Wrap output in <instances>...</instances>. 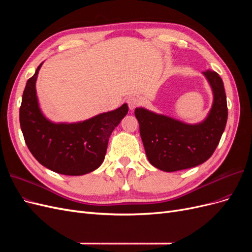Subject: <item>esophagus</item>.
I'll list each match as a JSON object with an SVG mask.
<instances>
[{
	"label": "esophagus",
	"instance_id": "esophagus-1",
	"mask_svg": "<svg viewBox=\"0 0 252 252\" xmlns=\"http://www.w3.org/2000/svg\"><path fill=\"white\" fill-rule=\"evenodd\" d=\"M141 98L139 96H131L129 97L127 100L128 103V107L130 110H133L135 107H138V106L141 104Z\"/></svg>",
	"mask_w": 252,
	"mask_h": 252
}]
</instances>
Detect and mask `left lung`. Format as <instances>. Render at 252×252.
<instances>
[{
	"label": "left lung",
	"instance_id": "1",
	"mask_svg": "<svg viewBox=\"0 0 252 252\" xmlns=\"http://www.w3.org/2000/svg\"><path fill=\"white\" fill-rule=\"evenodd\" d=\"M203 74L211 86L213 103L201 123H183L142 107L134 110L147 158L158 169L173 172L201 165L218 147L228 117L224 84L215 71Z\"/></svg>",
	"mask_w": 252,
	"mask_h": 252
}]
</instances>
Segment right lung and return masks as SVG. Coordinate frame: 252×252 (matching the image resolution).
<instances>
[{
  "mask_svg": "<svg viewBox=\"0 0 252 252\" xmlns=\"http://www.w3.org/2000/svg\"><path fill=\"white\" fill-rule=\"evenodd\" d=\"M36 68L23 93L20 125L28 149L46 168L65 175H83L103 163L108 140L127 112L123 104L116 110L104 112L78 123H52L44 116L37 102Z\"/></svg>",
  "mask_w": 252,
  "mask_h": 252,
  "instance_id": "obj_1",
  "label": "right lung"
}]
</instances>
